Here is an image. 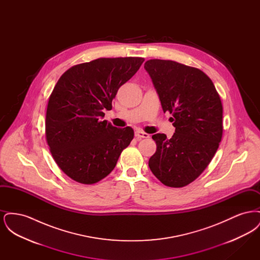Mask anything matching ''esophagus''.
Listing matches in <instances>:
<instances>
[{
    "mask_svg": "<svg viewBox=\"0 0 260 260\" xmlns=\"http://www.w3.org/2000/svg\"><path fill=\"white\" fill-rule=\"evenodd\" d=\"M135 136H136V138H137L138 140H140V139H142V138H148L149 137L148 134L143 133V132H141V131H136V133H135Z\"/></svg>",
    "mask_w": 260,
    "mask_h": 260,
    "instance_id": "1",
    "label": "esophagus"
}]
</instances>
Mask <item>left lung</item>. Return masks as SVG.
I'll list each match as a JSON object with an SVG mask.
<instances>
[{
    "mask_svg": "<svg viewBox=\"0 0 260 260\" xmlns=\"http://www.w3.org/2000/svg\"><path fill=\"white\" fill-rule=\"evenodd\" d=\"M164 112H170L175 133L156 134L157 151L149 168L162 184L183 187L208 167L222 137V104L203 71L172 60L145 62Z\"/></svg>",
    "mask_w": 260,
    "mask_h": 260,
    "instance_id": "8db88e82",
    "label": "left lung"
}]
</instances>
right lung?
Instances as JSON below:
<instances>
[{
  "label": "right lung",
  "instance_id": "add662e5",
  "mask_svg": "<svg viewBox=\"0 0 260 260\" xmlns=\"http://www.w3.org/2000/svg\"><path fill=\"white\" fill-rule=\"evenodd\" d=\"M144 58H99L68 69L53 88L46 116V136L57 166L84 184L111 173L135 133L104 118L120 87L136 74Z\"/></svg>",
  "mask_w": 260,
  "mask_h": 260
}]
</instances>
